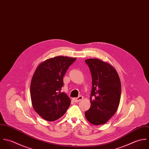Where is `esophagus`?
I'll list each match as a JSON object with an SVG mask.
<instances>
[{"label": "esophagus", "mask_w": 149, "mask_h": 149, "mask_svg": "<svg viewBox=\"0 0 149 149\" xmlns=\"http://www.w3.org/2000/svg\"><path fill=\"white\" fill-rule=\"evenodd\" d=\"M83 98H84V97L82 96V95H80V96H79V97H77V98H74L72 100H73V101H74V102H79V101H80L81 100H82Z\"/></svg>", "instance_id": "esophagus-1"}]
</instances>
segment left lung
Returning <instances> with one entry per match:
<instances>
[{"instance_id":"1","label":"left lung","mask_w":149,"mask_h":149,"mask_svg":"<svg viewBox=\"0 0 149 149\" xmlns=\"http://www.w3.org/2000/svg\"><path fill=\"white\" fill-rule=\"evenodd\" d=\"M92 78L91 106L86 111V119L94 125L106 123L115 113L121 97V83L116 70L98 59L85 60Z\"/></svg>"}]
</instances>
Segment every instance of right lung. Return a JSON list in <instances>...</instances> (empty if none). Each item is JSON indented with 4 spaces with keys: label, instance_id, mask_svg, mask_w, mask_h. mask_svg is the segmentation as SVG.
Returning a JSON list of instances; mask_svg holds the SVG:
<instances>
[{
    "label": "right lung",
    "instance_id": "add662e5",
    "mask_svg": "<svg viewBox=\"0 0 149 149\" xmlns=\"http://www.w3.org/2000/svg\"><path fill=\"white\" fill-rule=\"evenodd\" d=\"M75 60L56 56L44 61L36 70L30 84V96L34 109L43 119L56 120L70 107V98L61 90L63 77Z\"/></svg>",
    "mask_w": 149,
    "mask_h": 149
}]
</instances>
